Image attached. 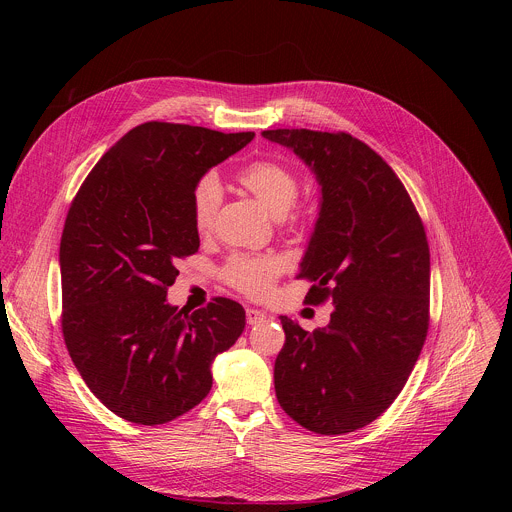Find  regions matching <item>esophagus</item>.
I'll list each match as a JSON object with an SVG mask.
<instances>
[{"label": "esophagus", "instance_id": "obj_1", "mask_svg": "<svg viewBox=\"0 0 512 512\" xmlns=\"http://www.w3.org/2000/svg\"><path fill=\"white\" fill-rule=\"evenodd\" d=\"M265 318H267V314L261 312V310H255V308H249V310H247V324H249V326L261 324Z\"/></svg>", "mask_w": 512, "mask_h": 512}]
</instances>
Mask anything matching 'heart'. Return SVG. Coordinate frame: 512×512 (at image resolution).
<instances>
[{"label":"heart","instance_id":"heart-1","mask_svg":"<svg viewBox=\"0 0 512 512\" xmlns=\"http://www.w3.org/2000/svg\"><path fill=\"white\" fill-rule=\"evenodd\" d=\"M239 182L265 206L273 218H283L298 200V174L279 160H257L241 168ZM223 182L214 170L204 172L192 186L190 210L194 227L200 233L210 231L218 208L223 204ZM281 265L271 255L235 253L229 257L223 273L225 279L247 296H265Z\"/></svg>","mask_w":512,"mask_h":512}]
</instances>
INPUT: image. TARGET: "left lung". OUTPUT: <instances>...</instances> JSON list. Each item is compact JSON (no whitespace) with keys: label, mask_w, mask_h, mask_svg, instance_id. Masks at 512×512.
Here are the masks:
<instances>
[{"label":"left lung","mask_w":512,"mask_h":512,"mask_svg":"<svg viewBox=\"0 0 512 512\" xmlns=\"http://www.w3.org/2000/svg\"><path fill=\"white\" fill-rule=\"evenodd\" d=\"M320 184V212L298 277L308 304L332 302L306 332L281 316L275 395L302 427L340 435L375 421L405 387L429 326V247L391 166L348 133L271 129Z\"/></svg>","instance_id":"obj_1"}]
</instances>
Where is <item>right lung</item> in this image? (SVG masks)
Masks as SVG:
<instances>
[{
	"label": "right lung",
	"instance_id": "add662e5",
	"mask_svg": "<svg viewBox=\"0 0 512 512\" xmlns=\"http://www.w3.org/2000/svg\"><path fill=\"white\" fill-rule=\"evenodd\" d=\"M255 133L150 121L97 162L60 239L62 334L93 395L115 415L162 425L212 387V360L245 330L241 304L170 306L178 261L200 247L192 186Z\"/></svg>",
	"mask_w": 512,
	"mask_h": 512
}]
</instances>
